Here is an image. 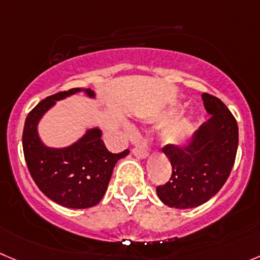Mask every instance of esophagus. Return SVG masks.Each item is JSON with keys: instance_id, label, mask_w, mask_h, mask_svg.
Returning <instances> with one entry per match:
<instances>
[{"instance_id": "obj_1", "label": "esophagus", "mask_w": 260, "mask_h": 260, "mask_svg": "<svg viewBox=\"0 0 260 260\" xmlns=\"http://www.w3.org/2000/svg\"><path fill=\"white\" fill-rule=\"evenodd\" d=\"M133 154H134L137 158L144 159V158H147L148 155H149V153H148V150L144 149V148L137 147V148H134V149H133Z\"/></svg>"}]
</instances>
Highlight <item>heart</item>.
<instances>
[{"mask_svg": "<svg viewBox=\"0 0 260 260\" xmlns=\"http://www.w3.org/2000/svg\"><path fill=\"white\" fill-rule=\"evenodd\" d=\"M174 111H170L167 113H163L159 116L158 121H165L169 120L172 115ZM192 133V123L189 118H179V120L174 121L170 125L166 126L162 132V140L166 144L172 145V147H180L184 144L187 139L190 138Z\"/></svg>", "mask_w": 260, "mask_h": 260, "instance_id": "obj_1", "label": "heart"}]
</instances>
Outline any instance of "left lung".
Wrapping results in <instances>:
<instances>
[{"instance_id":"left-lung-1","label":"left lung","mask_w":260,"mask_h":260,"mask_svg":"<svg viewBox=\"0 0 260 260\" xmlns=\"http://www.w3.org/2000/svg\"><path fill=\"white\" fill-rule=\"evenodd\" d=\"M202 98L212 117L194 133L187 145L163 148L172 175L169 182L157 186V195L170 208H194L208 202L234 167L239 144L236 120L221 100L208 93H203Z\"/></svg>"}]
</instances>
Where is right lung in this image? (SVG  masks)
<instances>
[{
  "instance_id": "1",
  "label": "right lung",
  "mask_w": 260,
  "mask_h": 260,
  "mask_svg": "<svg viewBox=\"0 0 260 260\" xmlns=\"http://www.w3.org/2000/svg\"><path fill=\"white\" fill-rule=\"evenodd\" d=\"M95 98L90 89L74 88L49 95L28 113L23 132V150L26 166L42 192L60 206L84 209L97 206L106 194L112 171L118 159L128 150L115 154L108 152L100 127L88 128L85 134L63 148L47 147L38 133V123L44 113L76 93Z\"/></svg>"
}]
</instances>
